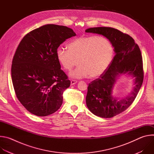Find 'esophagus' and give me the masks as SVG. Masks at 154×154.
Instances as JSON below:
<instances>
[{
  "label": "esophagus",
  "mask_w": 154,
  "mask_h": 154,
  "mask_svg": "<svg viewBox=\"0 0 154 154\" xmlns=\"http://www.w3.org/2000/svg\"><path fill=\"white\" fill-rule=\"evenodd\" d=\"M78 82V81L77 80H72L71 81V85H75V83H77Z\"/></svg>",
  "instance_id": "obj_1"
}]
</instances>
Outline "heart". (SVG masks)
<instances>
[{
	"instance_id": "1",
	"label": "heart",
	"mask_w": 154,
	"mask_h": 154,
	"mask_svg": "<svg viewBox=\"0 0 154 154\" xmlns=\"http://www.w3.org/2000/svg\"><path fill=\"white\" fill-rule=\"evenodd\" d=\"M114 55L112 43L107 38L97 36H82L68 45V50L58 48L56 51L58 61L66 71H71L73 78L88 77L96 78L102 75L110 65Z\"/></svg>"
}]
</instances>
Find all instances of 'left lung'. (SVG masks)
Here are the masks:
<instances>
[{"label":"left lung","mask_w":154,"mask_h":154,"mask_svg":"<svg viewBox=\"0 0 154 154\" xmlns=\"http://www.w3.org/2000/svg\"><path fill=\"white\" fill-rule=\"evenodd\" d=\"M86 33L102 35L110 41L115 55L106 71L92 81L88 87L86 105L94 115L110 118L125 111L135 99L144 78L143 59L139 46L127 34L112 27L88 29ZM126 73L134 78L133 91L119 101L112 96L113 85L119 75Z\"/></svg>","instance_id":"1"}]
</instances>
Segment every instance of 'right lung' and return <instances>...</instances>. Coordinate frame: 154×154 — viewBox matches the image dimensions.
Returning a JSON list of instances; mask_svg holds the SVG:
<instances>
[{
    "instance_id": "1",
    "label": "right lung",
    "mask_w": 154,
    "mask_h": 154,
    "mask_svg": "<svg viewBox=\"0 0 154 154\" xmlns=\"http://www.w3.org/2000/svg\"><path fill=\"white\" fill-rule=\"evenodd\" d=\"M75 35L68 27L47 24L20 42L12 61V82L17 98L32 114L46 116L61 106L63 92L71 82L61 69L56 51Z\"/></svg>"
}]
</instances>
